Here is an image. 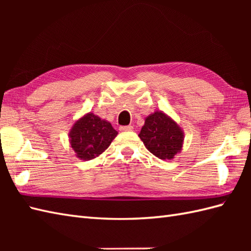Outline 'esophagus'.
Listing matches in <instances>:
<instances>
[{
    "label": "esophagus",
    "instance_id": "1",
    "mask_svg": "<svg viewBox=\"0 0 251 251\" xmlns=\"http://www.w3.org/2000/svg\"><path fill=\"white\" fill-rule=\"evenodd\" d=\"M132 129H134V127H132L131 125H128V126H121V127H120V130H121V131H131Z\"/></svg>",
    "mask_w": 251,
    "mask_h": 251
}]
</instances>
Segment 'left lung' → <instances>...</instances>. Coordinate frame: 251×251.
<instances>
[{
    "mask_svg": "<svg viewBox=\"0 0 251 251\" xmlns=\"http://www.w3.org/2000/svg\"><path fill=\"white\" fill-rule=\"evenodd\" d=\"M139 137L153 155L167 161L182 150L184 132L172 117L155 111L146 117Z\"/></svg>",
    "mask_w": 251,
    "mask_h": 251,
    "instance_id": "1",
    "label": "left lung"
}]
</instances>
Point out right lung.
<instances>
[{
    "mask_svg": "<svg viewBox=\"0 0 251 251\" xmlns=\"http://www.w3.org/2000/svg\"><path fill=\"white\" fill-rule=\"evenodd\" d=\"M116 136L110 122L88 112L73 123L69 142L77 158L90 161L102 154Z\"/></svg>",
    "mask_w": 251,
    "mask_h": 251,
    "instance_id": "1",
    "label": "right lung"
}]
</instances>
